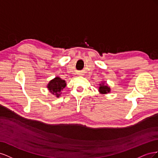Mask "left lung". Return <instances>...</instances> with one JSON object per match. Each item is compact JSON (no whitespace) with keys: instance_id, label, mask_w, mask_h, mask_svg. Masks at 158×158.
Segmentation results:
<instances>
[{"instance_id":"1","label":"left lung","mask_w":158,"mask_h":158,"mask_svg":"<svg viewBox=\"0 0 158 158\" xmlns=\"http://www.w3.org/2000/svg\"><path fill=\"white\" fill-rule=\"evenodd\" d=\"M99 86V92L101 94H107L108 93L111 92V88L106 83V81H103L102 82L100 83Z\"/></svg>"}]
</instances>
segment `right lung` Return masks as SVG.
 <instances>
[{
  "mask_svg": "<svg viewBox=\"0 0 158 158\" xmlns=\"http://www.w3.org/2000/svg\"><path fill=\"white\" fill-rule=\"evenodd\" d=\"M66 82L64 80H62L59 76L50 80L47 84V88L49 92L56 98H59L63 92V89L66 87Z\"/></svg>",
  "mask_w": 158,
  "mask_h": 158,
  "instance_id": "obj_1",
  "label": "right lung"
}]
</instances>
